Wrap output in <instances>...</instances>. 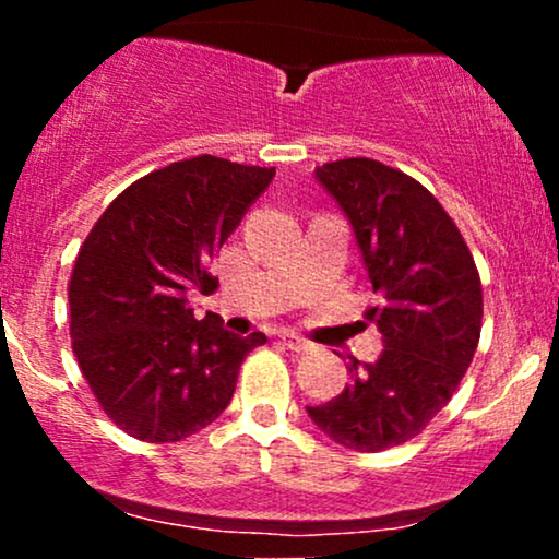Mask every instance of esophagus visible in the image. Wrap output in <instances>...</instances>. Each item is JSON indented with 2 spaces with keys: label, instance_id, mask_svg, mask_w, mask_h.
<instances>
[{
  "label": "esophagus",
  "instance_id": "esophagus-1",
  "mask_svg": "<svg viewBox=\"0 0 559 559\" xmlns=\"http://www.w3.org/2000/svg\"><path fill=\"white\" fill-rule=\"evenodd\" d=\"M281 342H284L286 349H292V352H310L312 349V344L307 342V338L297 336V333H284V336H281Z\"/></svg>",
  "mask_w": 559,
  "mask_h": 559
}]
</instances>
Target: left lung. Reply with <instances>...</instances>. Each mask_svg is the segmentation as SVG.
I'll use <instances>...</instances> for the list:
<instances>
[{"label": "left lung", "instance_id": "1", "mask_svg": "<svg viewBox=\"0 0 559 559\" xmlns=\"http://www.w3.org/2000/svg\"><path fill=\"white\" fill-rule=\"evenodd\" d=\"M362 249L378 305L365 320L383 333L376 362L352 357L349 386L307 407L336 444L383 452L415 439L471 368L484 288L471 249L426 186L370 157L318 168Z\"/></svg>", "mask_w": 559, "mask_h": 559}]
</instances>
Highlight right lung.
Listing matches in <instances>:
<instances>
[{
    "label": "right lung",
    "mask_w": 559,
    "mask_h": 559,
    "mask_svg": "<svg viewBox=\"0 0 559 559\" xmlns=\"http://www.w3.org/2000/svg\"><path fill=\"white\" fill-rule=\"evenodd\" d=\"M275 168L202 155L146 173L112 199L81 243L68 284L70 338L88 389L120 431L170 444L210 426L265 333L236 336L186 292L207 271Z\"/></svg>",
    "instance_id": "1"
}]
</instances>
